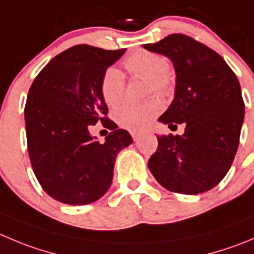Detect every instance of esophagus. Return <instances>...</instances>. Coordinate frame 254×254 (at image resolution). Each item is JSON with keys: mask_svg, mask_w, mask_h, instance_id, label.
<instances>
[{"mask_svg": "<svg viewBox=\"0 0 254 254\" xmlns=\"http://www.w3.org/2000/svg\"><path fill=\"white\" fill-rule=\"evenodd\" d=\"M131 136H132V138H133V141H138L141 133H138L137 131H131Z\"/></svg>", "mask_w": 254, "mask_h": 254, "instance_id": "esophagus-1", "label": "esophagus"}]
</instances>
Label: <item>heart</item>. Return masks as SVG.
Masks as SVG:
<instances>
[{
	"mask_svg": "<svg viewBox=\"0 0 254 254\" xmlns=\"http://www.w3.org/2000/svg\"><path fill=\"white\" fill-rule=\"evenodd\" d=\"M123 66L132 77L146 79V95L167 96L173 91L175 77L168 68V61L163 55L139 50L123 61ZM126 83L123 74L117 68L106 69L101 79V95L106 105L116 107L125 97ZM162 102L151 98L139 105H125L117 108L115 120L121 127L131 131H141L161 113Z\"/></svg>",
	"mask_w": 254,
	"mask_h": 254,
	"instance_id": "heart-1",
	"label": "heart"
}]
</instances>
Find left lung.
Returning a JSON list of instances; mask_svg holds the SVG:
<instances>
[{"label":"left lung","mask_w":254,"mask_h":254,"mask_svg":"<svg viewBox=\"0 0 254 254\" xmlns=\"http://www.w3.org/2000/svg\"><path fill=\"white\" fill-rule=\"evenodd\" d=\"M143 47L171 59L177 76L175 100L158 121L186 126L182 136L157 137L149 171L171 192H207L227 175L240 144L245 118L240 81L216 51L183 33Z\"/></svg>","instance_id":"left-lung-1"}]
</instances>
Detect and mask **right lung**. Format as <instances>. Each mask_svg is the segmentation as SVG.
<instances>
[{
  "mask_svg": "<svg viewBox=\"0 0 254 254\" xmlns=\"http://www.w3.org/2000/svg\"><path fill=\"white\" fill-rule=\"evenodd\" d=\"M77 45L57 55L37 74L25 106L27 149L41 187L71 206L100 199L110 188L118 152L132 137L107 117L101 79L123 53ZM101 122L112 129L103 144L89 134Z\"/></svg>",
  "mask_w": 254,
  "mask_h": 254,
  "instance_id": "1",
  "label": "right lung"
}]
</instances>
